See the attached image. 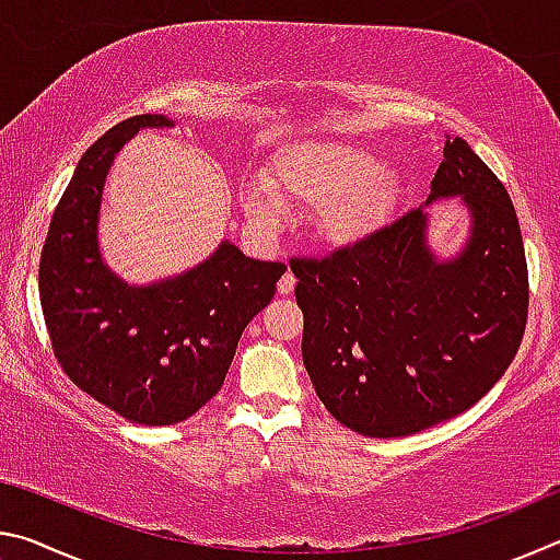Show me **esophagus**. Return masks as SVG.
Returning a JSON list of instances; mask_svg holds the SVG:
<instances>
[{"mask_svg": "<svg viewBox=\"0 0 560 560\" xmlns=\"http://www.w3.org/2000/svg\"><path fill=\"white\" fill-rule=\"evenodd\" d=\"M293 287H296V277H293L291 271H287L279 279V293H281V296H289V293L293 291Z\"/></svg>", "mask_w": 560, "mask_h": 560, "instance_id": "esophagus-1", "label": "esophagus"}]
</instances>
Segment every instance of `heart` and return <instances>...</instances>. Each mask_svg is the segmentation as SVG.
<instances>
[{"label":"heart","instance_id":"b5f03b06","mask_svg":"<svg viewBox=\"0 0 560 560\" xmlns=\"http://www.w3.org/2000/svg\"><path fill=\"white\" fill-rule=\"evenodd\" d=\"M283 202L316 207L318 232L336 246L365 242L385 224L395 202V179L381 160L343 143H299L273 155L269 177L246 187L252 220L277 222Z\"/></svg>","mask_w":560,"mask_h":560}]
</instances>
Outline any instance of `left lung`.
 Listing matches in <instances>:
<instances>
[{
  "label": "left lung",
  "mask_w": 560,
  "mask_h": 560,
  "mask_svg": "<svg viewBox=\"0 0 560 560\" xmlns=\"http://www.w3.org/2000/svg\"><path fill=\"white\" fill-rule=\"evenodd\" d=\"M462 195L471 236L438 264L422 210L365 242L291 259L303 365L326 410L365 438H407L462 415L514 360L528 318V267L501 179L447 140L430 200Z\"/></svg>",
  "instance_id": "obj_1"
}]
</instances>
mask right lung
Here are the masks:
<instances>
[{"label":"right lung","mask_w":560,"mask_h":560,"mask_svg":"<svg viewBox=\"0 0 560 560\" xmlns=\"http://www.w3.org/2000/svg\"><path fill=\"white\" fill-rule=\"evenodd\" d=\"M150 126L173 122L155 113L132 116L83 153L46 234L39 299L69 381L126 420L163 428L220 393L242 330L273 299L287 264L249 259L224 242L197 269L145 289L103 267V179L122 143Z\"/></svg>","instance_id":"right-lung-1"}]
</instances>
